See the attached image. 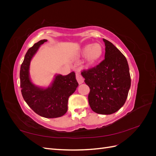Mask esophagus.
<instances>
[{
    "label": "esophagus",
    "instance_id": "esophagus-1",
    "mask_svg": "<svg viewBox=\"0 0 156 156\" xmlns=\"http://www.w3.org/2000/svg\"><path fill=\"white\" fill-rule=\"evenodd\" d=\"M76 79L78 82L79 84H82L84 82V79L82 77V75H81V73L77 72L76 73Z\"/></svg>",
    "mask_w": 156,
    "mask_h": 156
}]
</instances>
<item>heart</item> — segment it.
<instances>
[{
  "label": "heart",
  "instance_id": "1",
  "mask_svg": "<svg viewBox=\"0 0 156 156\" xmlns=\"http://www.w3.org/2000/svg\"><path fill=\"white\" fill-rule=\"evenodd\" d=\"M104 48L102 44L96 43L87 44L80 49L79 55L86 56L85 62L87 66H92L100 61L103 56Z\"/></svg>",
  "mask_w": 156,
  "mask_h": 156
}]
</instances>
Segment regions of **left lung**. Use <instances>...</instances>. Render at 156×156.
Masks as SVG:
<instances>
[{
    "label": "left lung",
    "instance_id": "obj_1",
    "mask_svg": "<svg viewBox=\"0 0 156 156\" xmlns=\"http://www.w3.org/2000/svg\"><path fill=\"white\" fill-rule=\"evenodd\" d=\"M105 59L81 75L90 88L88 103L98 114L111 115L124 105L131 86L129 66L125 56L111 42L103 39Z\"/></svg>",
    "mask_w": 156,
    "mask_h": 156
}]
</instances>
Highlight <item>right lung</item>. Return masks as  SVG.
I'll use <instances>...</instances> for the list:
<instances>
[{
  "label": "right lung",
  "instance_id": "1",
  "mask_svg": "<svg viewBox=\"0 0 156 156\" xmlns=\"http://www.w3.org/2000/svg\"><path fill=\"white\" fill-rule=\"evenodd\" d=\"M47 41H39L27 52L21 66L20 87L23 99L36 114L53 119L66 114L68 98L75 91L79 84L74 72L64 76L56 75L52 85L46 89L37 87L31 83L29 73L30 60L40 45Z\"/></svg>",
  "mask_w": 156,
  "mask_h": 156
}]
</instances>
